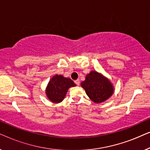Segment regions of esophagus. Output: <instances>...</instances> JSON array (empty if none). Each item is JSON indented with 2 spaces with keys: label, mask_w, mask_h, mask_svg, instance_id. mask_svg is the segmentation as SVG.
Here are the masks:
<instances>
[{
  "label": "esophagus",
  "mask_w": 150,
  "mask_h": 150,
  "mask_svg": "<svg viewBox=\"0 0 150 150\" xmlns=\"http://www.w3.org/2000/svg\"><path fill=\"white\" fill-rule=\"evenodd\" d=\"M74 83H76V85H80V80L79 79L76 80V81H74Z\"/></svg>",
  "instance_id": "34e87169"
}]
</instances>
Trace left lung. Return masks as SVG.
<instances>
[{
	"label": "left lung",
	"mask_w": 150,
	"mask_h": 150,
	"mask_svg": "<svg viewBox=\"0 0 150 150\" xmlns=\"http://www.w3.org/2000/svg\"><path fill=\"white\" fill-rule=\"evenodd\" d=\"M82 87L92 101L100 103L105 101L113 93V87L110 81L97 71H92L81 83Z\"/></svg>",
	"instance_id": "8db88e82"
}]
</instances>
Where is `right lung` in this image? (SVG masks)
<instances>
[{
    "instance_id": "1",
    "label": "right lung",
    "mask_w": 150,
    "mask_h": 150,
    "mask_svg": "<svg viewBox=\"0 0 150 150\" xmlns=\"http://www.w3.org/2000/svg\"><path fill=\"white\" fill-rule=\"evenodd\" d=\"M74 86L76 85L70 79L64 78L61 75H56L48 83L46 95L52 102L59 103L64 99L69 88Z\"/></svg>"
}]
</instances>
